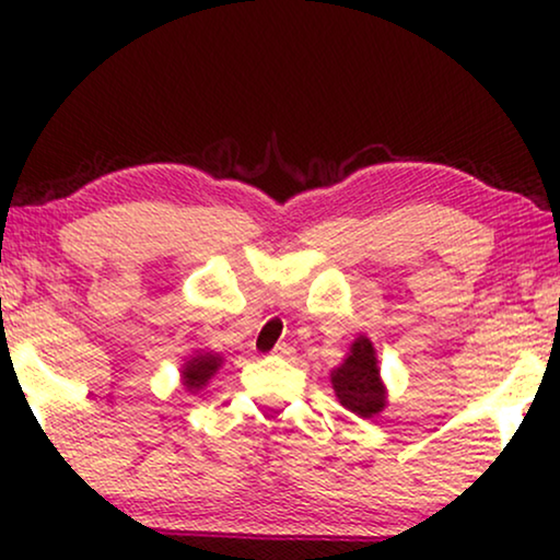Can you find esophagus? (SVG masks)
<instances>
[{"label": "esophagus", "mask_w": 560, "mask_h": 560, "mask_svg": "<svg viewBox=\"0 0 560 560\" xmlns=\"http://www.w3.org/2000/svg\"><path fill=\"white\" fill-rule=\"evenodd\" d=\"M272 354L275 357H293V347H290V343H278V347L272 349Z\"/></svg>", "instance_id": "obj_1"}]
</instances>
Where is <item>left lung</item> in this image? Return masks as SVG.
<instances>
[{
    "label": "left lung",
    "instance_id": "left-lung-1",
    "mask_svg": "<svg viewBox=\"0 0 560 560\" xmlns=\"http://www.w3.org/2000/svg\"><path fill=\"white\" fill-rule=\"evenodd\" d=\"M331 382L339 402L359 418H372L385 408L387 397L380 380L377 357H374L372 341L364 336L351 343L349 357L343 359L339 370H334Z\"/></svg>",
    "mask_w": 560,
    "mask_h": 560
}]
</instances>
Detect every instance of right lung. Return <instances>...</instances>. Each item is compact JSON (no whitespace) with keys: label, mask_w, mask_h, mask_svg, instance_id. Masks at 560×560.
Listing matches in <instances>:
<instances>
[{"label":"right lung","mask_w":560,"mask_h":560,"mask_svg":"<svg viewBox=\"0 0 560 560\" xmlns=\"http://www.w3.org/2000/svg\"><path fill=\"white\" fill-rule=\"evenodd\" d=\"M221 366V357L219 354H198L194 359H188L186 370H183V385L188 389H198L203 387L206 382L213 377Z\"/></svg>","instance_id":"obj_1"}]
</instances>
